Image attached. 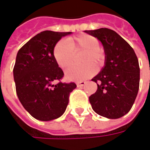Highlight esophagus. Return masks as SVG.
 Wrapping results in <instances>:
<instances>
[{
  "instance_id": "obj_1",
  "label": "esophagus",
  "mask_w": 150,
  "mask_h": 150,
  "mask_svg": "<svg viewBox=\"0 0 150 150\" xmlns=\"http://www.w3.org/2000/svg\"><path fill=\"white\" fill-rule=\"evenodd\" d=\"M86 83H87V82L86 81H79L77 82V87H78V88H83Z\"/></svg>"
}]
</instances>
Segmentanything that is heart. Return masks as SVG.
<instances>
[{
  "label": "heart",
  "mask_w": 150,
  "mask_h": 150,
  "mask_svg": "<svg viewBox=\"0 0 150 150\" xmlns=\"http://www.w3.org/2000/svg\"><path fill=\"white\" fill-rule=\"evenodd\" d=\"M84 51L80 62L84 63L78 67H71L66 71V77L69 80H83L94 74L95 67L99 68L104 64L105 56L100 48L99 40L88 34L68 38L66 41H59L53 50V55L60 68L66 69L72 64L74 52ZM93 65H92V64Z\"/></svg>",
  "instance_id": "heart-1"
}]
</instances>
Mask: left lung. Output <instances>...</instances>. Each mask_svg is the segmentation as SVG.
<instances>
[{"label": "left lung", "mask_w": 150, "mask_h": 150, "mask_svg": "<svg viewBox=\"0 0 150 150\" xmlns=\"http://www.w3.org/2000/svg\"><path fill=\"white\" fill-rule=\"evenodd\" d=\"M85 33L103 44L105 65L91 80L97 90L89 97L92 109L108 119L122 117L132 108L139 90L140 67L137 57L129 43L108 28Z\"/></svg>", "instance_id": "obj_1"}]
</instances>
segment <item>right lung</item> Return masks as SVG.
Masks as SVG:
<instances>
[{
  "label": "right lung",
  "instance_id": "obj_1",
  "mask_svg": "<svg viewBox=\"0 0 150 150\" xmlns=\"http://www.w3.org/2000/svg\"><path fill=\"white\" fill-rule=\"evenodd\" d=\"M71 32L45 30L38 34L18 50L14 67L16 91L25 110L35 119L49 121L66 111L75 83L60 81L63 71L53 55L55 44Z\"/></svg>",
  "mask_w": 150,
  "mask_h": 150
}]
</instances>
